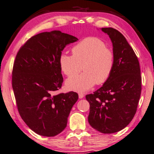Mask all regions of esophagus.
Segmentation results:
<instances>
[{
  "mask_svg": "<svg viewBox=\"0 0 154 154\" xmlns=\"http://www.w3.org/2000/svg\"><path fill=\"white\" fill-rule=\"evenodd\" d=\"M78 97H79V98H82L85 97V94L82 93V92H80V93L78 94Z\"/></svg>",
  "mask_w": 154,
  "mask_h": 154,
  "instance_id": "esophagus-1",
  "label": "esophagus"
}]
</instances>
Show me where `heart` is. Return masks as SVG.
Listing matches in <instances>:
<instances>
[{
    "label": "heart",
    "instance_id": "1",
    "mask_svg": "<svg viewBox=\"0 0 154 154\" xmlns=\"http://www.w3.org/2000/svg\"><path fill=\"white\" fill-rule=\"evenodd\" d=\"M72 54L63 52L59 62L63 74L69 76L79 72L83 65L85 72L66 80L67 88L85 92L96 83L105 82L115 67V54L102 40L91 37L83 39L72 49Z\"/></svg>",
    "mask_w": 154,
    "mask_h": 154
}]
</instances>
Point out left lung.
Wrapping results in <instances>:
<instances>
[{
	"mask_svg": "<svg viewBox=\"0 0 154 154\" xmlns=\"http://www.w3.org/2000/svg\"><path fill=\"white\" fill-rule=\"evenodd\" d=\"M101 30L111 39L115 67L103 86L86 98L90 104L89 124L97 131L109 134L124 129L135 116L141 76L137 57L123 34L111 27Z\"/></svg>",
	"mask_w": 154,
	"mask_h": 154,
	"instance_id": "1",
	"label": "left lung"
}]
</instances>
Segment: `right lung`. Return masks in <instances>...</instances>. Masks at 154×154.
<instances>
[{
	"label": "right lung",
	"instance_id": "1",
	"mask_svg": "<svg viewBox=\"0 0 154 154\" xmlns=\"http://www.w3.org/2000/svg\"><path fill=\"white\" fill-rule=\"evenodd\" d=\"M78 39L60 31L31 37L17 52L12 72V86L19 115L38 135L54 137L67 125L78 94L70 91L55 94L62 88L60 56L66 45Z\"/></svg>",
	"mask_w": 154,
	"mask_h": 154
}]
</instances>
